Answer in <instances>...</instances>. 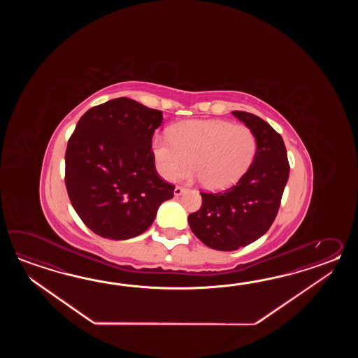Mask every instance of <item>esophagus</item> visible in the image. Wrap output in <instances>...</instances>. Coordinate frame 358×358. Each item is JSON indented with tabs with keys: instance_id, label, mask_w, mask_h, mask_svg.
I'll use <instances>...</instances> for the list:
<instances>
[{
	"instance_id": "1",
	"label": "esophagus",
	"mask_w": 358,
	"mask_h": 358,
	"mask_svg": "<svg viewBox=\"0 0 358 358\" xmlns=\"http://www.w3.org/2000/svg\"><path fill=\"white\" fill-rule=\"evenodd\" d=\"M185 192V189L184 188H182V187H176V189H174V196H182V193Z\"/></svg>"
}]
</instances>
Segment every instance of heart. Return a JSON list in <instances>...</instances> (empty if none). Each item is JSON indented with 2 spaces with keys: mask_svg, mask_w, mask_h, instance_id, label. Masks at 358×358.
<instances>
[{
  "mask_svg": "<svg viewBox=\"0 0 358 358\" xmlns=\"http://www.w3.org/2000/svg\"><path fill=\"white\" fill-rule=\"evenodd\" d=\"M257 138L251 128L227 120H185L170 128V137L155 134L151 155L155 168L171 180L189 162L180 178L203 180L210 189H224L238 182L251 166Z\"/></svg>",
  "mask_w": 358,
  "mask_h": 358,
  "instance_id": "b5f03b06",
  "label": "heart"
}]
</instances>
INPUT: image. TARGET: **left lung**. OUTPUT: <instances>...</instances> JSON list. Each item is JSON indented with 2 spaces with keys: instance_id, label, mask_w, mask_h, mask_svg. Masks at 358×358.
Wrapping results in <instances>:
<instances>
[{
  "instance_id": "8db88e82",
  "label": "left lung",
  "mask_w": 358,
  "mask_h": 358,
  "mask_svg": "<svg viewBox=\"0 0 358 358\" xmlns=\"http://www.w3.org/2000/svg\"><path fill=\"white\" fill-rule=\"evenodd\" d=\"M231 114L256 134L253 162L231 188L219 193L201 192V208L188 216L194 236L217 251H236L266 233L278 215L289 178L282 136L256 115L244 111Z\"/></svg>"
}]
</instances>
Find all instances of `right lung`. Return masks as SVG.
<instances>
[{
  "label": "right lung",
  "instance_id": "add662e5",
  "mask_svg": "<svg viewBox=\"0 0 358 358\" xmlns=\"http://www.w3.org/2000/svg\"><path fill=\"white\" fill-rule=\"evenodd\" d=\"M160 110L120 97L79 119L65 153V184L78 216L102 238L125 241L151 227L174 185L157 174L151 139Z\"/></svg>",
  "mask_w": 358,
  "mask_h": 358
}]
</instances>
